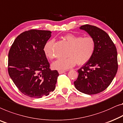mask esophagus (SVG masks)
<instances>
[{
	"instance_id": "1",
	"label": "esophagus",
	"mask_w": 123,
	"mask_h": 123,
	"mask_svg": "<svg viewBox=\"0 0 123 123\" xmlns=\"http://www.w3.org/2000/svg\"><path fill=\"white\" fill-rule=\"evenodd\" d=\"M58 72L60 74H62L64 73L65 72V70H58Z\"/></svg>"
}]
</instances>
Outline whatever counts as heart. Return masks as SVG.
I'll list each match as a JSON object with an SVG mask.
<instances>
[{
	"label": "heart",
	"mask_w": 123,
	"mask_h": 123,
	"mask_svg": "<svg viewBox=\"0 0 123 123\" xmlns=\"http://www.w3.org/2000/svg\"><path fill=\"white\" fill-rule=\"evenodd\" d=\"M70 45L66 58H60L51 64L53 69L65 70L73 67L76 63L83 65L92 58L95 48V43L90 37H81L73 34H67L64 37ZM54 40H50L45 44L43 51L45 56L49 59L54 58L53 52Z\"/></svg>",
	"instance_id": "1"
}]
</instances>
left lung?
Instances as JSON below:
<instances>
[{
	"mask_svg": "<svg viewBox=\"0 0 123 123\" xmlns=\"http://www.w3.org/2000/svg\"><path fill=\"white\" fill-rule=\"evenodd\" d=\"M94 39L95 48L90 59L78 70L75 87L83 93L92 95L104 91L113 81L118 70L117 48L105 31L95 26L80 27Z\"/></svg>",
	"mask_w": 123,
	"mask_h": 123,
	"instance_id": "obj_1",
	"label": "left lung"
}]
</instances>
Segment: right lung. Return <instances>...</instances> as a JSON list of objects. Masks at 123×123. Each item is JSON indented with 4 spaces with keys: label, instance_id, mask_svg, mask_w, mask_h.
Masks as SVG:
<instances>
[{
    "label": "right lung",
    "instance_id": "1",
    "mask_svg": "<svg viewBox=\"0 0 123 123\" xmlns=\"http://www.w3.org/2000/svg\"><path fill=\"white\" fill-rule=\"evenodd\" d=\"M51 34L35 29L23 32L9 51V75L20 92L28 97L41 98L55 88L59 73L49 68L43 51Z\"/></svg>",
    "mask_w": 123,
    "mask_h": 123
}]
</instances>
